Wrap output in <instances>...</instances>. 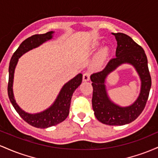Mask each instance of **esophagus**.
<instances>
[{
    "label": "esophagus",
    "mask_w": 158,
    "mask_h": 158,
    "mask_svg": "<svg viewBox=\"0 0 158 158\" xmlns=\"http://www.w3.org/2000/svg\"><path fill=\"white\" fill-rule=\"evenodd\" d=\"M82 79H83V81H89L90 80V73H88V72L85 73L84 74H83Z\"/></svg>",
    "instance_id": "esophagus-1"
}]
</instances>
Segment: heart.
Listing matches in <instances>:
<instances>
[{
  "mask_svg": "<svg viewBox=\"0 0 158 158\" xmlns=\"http://www.w3.org/2000/svg\"><path fill=\"white\" fill-rule=\"evenodd\" d=\"M99 46H100V43L97 41V42L94 43V44L91 45V50H96V49L99 48ZM107 55H108V49L102 48L100 51L98 52L97 56H96L95 61H94L95 64L97 65V67H100L101 65L103 64V62H104Z\"/></svg>",
  "mask_w": 158,
  "mask_h": 158,
  "instance_id": "heart-1",
  "label": "heart"
}]
</instances>
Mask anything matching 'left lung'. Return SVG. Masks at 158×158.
<instances>
[{"mask_svg": "<svg viewBox=\"0 0 158 158\" xmlns=\"http://www.w3.org/2000/svg\"><path fill=\"white\" fill-rule=\"evenodd\" d=\"M112 34L117 41L116 57L110 59L104 70L90 76V80L93 82L92 106L95 117L99 122L109 126H123L133 122L142 113L148 100L152 79L144 50L126 34ZM123 64L132 65L141 81L139 97L133 104L126 107L119 106L110 100L105 85L107 76Z\"/></svg>", "mask_w": 158, "mask_h": 158, "instance_id": "obj_1", "label": "left lung"}]
</instances>
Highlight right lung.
<instances>
[{
    "label": "right lung",
    "mask_w": 158,
    "mask_h": 158,
    "mask_svg": "<svg viewBox=\"0 0 158 158\" xmlns=\"http://www.w3.org/2000/svg\"><path fill=\"white\" fill-rule=\"evenodd\" d=\"M54 32H55L50 31L44 34L34 35L24 40L12 55L9 66V82L7 90H8V96L10 102L21 118L35 128H47L63 122L69 114L70 101L73 92L81 85L82 81V74L79 73L68 82L65 83L61 88L53 104H52L46 110L39 113H27L21 109L16 102L12 86H13L14 73L19 59L27 52L38 48L43 43L52 39Z\"/></svg>",
    "instance_id": "obj_1"
}]
</instances>
